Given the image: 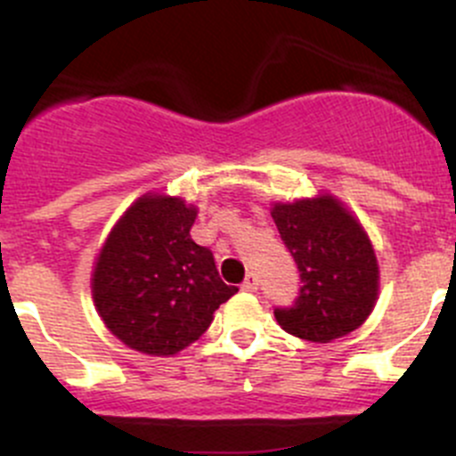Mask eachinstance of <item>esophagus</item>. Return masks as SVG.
<instances>
[{
	"label": "esophagus",
	"mask_w": 456,
	"mask_h": 456,
	"mask_svg": "<svg viewBox=\"0 0 456 456\" xmlns=\"http://www.w3.org/2000/svg\"><path fill=\"white\" fill-rule=\"evenodd\" d=\"M241 290H246V293H255V290H257V275H255V273L246 275L244 284H241Z\"/></svg>",
	"instance_id": "1"
}]
</instances>
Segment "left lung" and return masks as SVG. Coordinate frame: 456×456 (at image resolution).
<instances>
[{
  "label": "left lung",
  "instance_id": "left-lung-1",
  "mask_svg": "<svg viewBox=\"0 0 456 456\" xmlns=\"http://www.w3.org/2000/svg\"><path fill=\"white\" fill-rule=\"evenodd\" d=\"M271 215L302 281L293 305L275 306L280 327L311 342L361 327L379 296V264L362 225L333 197L275 203Z\"/></svg>",
  "mask_w": 456,
  "mask_h": 456
}]
</instances>
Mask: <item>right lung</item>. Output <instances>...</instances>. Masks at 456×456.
Returning a JSON list of instances; mask_svg holds the SVG:
<instances>
[{"label":"right lung","instance_id":"1","mask_svg":"<svg viewBox=\"0 0 456 456\" xmlns=\"http://www.w3.org/2000/svg\"><path fill=\"white\" fill-rule=\"evenodd\" d=\"M197 208L147 194L118 221L95 262V309L132 349L175 355L206 333L212 314L231 300L215 255L190 237Z\"/></svg>","mask_w":456,"mask_h":456}]
</instances>
